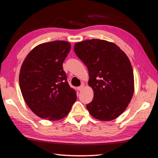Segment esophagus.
I'll use <instances>...</instances> for the list:
<instances>
[{"instance_id": "esophagus-1", "label": "esophagus", "mask_w": 158, "mask_h": 158, "mask_svg": "<svg viewBox=\"0 0 158 158\" xmlns=\"http://www.w3.org/2000/svg\"><path fill=\"white\" fill-rule=\"evenodd\" d=\"M84 87H85V84H82L81 86H79V87H78L77 88H78L79 90H83V89H84Z\"/></svg>"}]
</instances>
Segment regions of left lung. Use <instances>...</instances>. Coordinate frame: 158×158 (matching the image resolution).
I'll use <instances>...</instances> for the list:
<instances>
[{
    "instance_id": "1",
    "label": "left lung",
    "mask_w": 158,
    "mask_h": 158,
    "mask_svg": "<svg viewBox=\"0 0 158 158\" xmlns=\"http://www.w3.org/2000/svg\"><path fill=\"white\" fill-rule=\"evenodd\" d=\"M74 50L86 65L88 85L94 97L86 108L92 116L111 121L124 113L134 93V75L130 60L124 51L106 40L77 42Z\"/></svg>"
}]
</instances>
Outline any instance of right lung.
Masks as SVG:
<instances>
[{"label": "right lung", "instance_id": "1", "mask_svg": "<svg viewBox=\"0 0 158 158\" xmlns=\"http://www.w3.org/2000/svg\"><path fill=\"white\" fill-rule=\"evenodd\" d=\"M71 49L69 42L39 44L23 62L19 84L23 97L33 113L49 121L66 117L77 100V92L67 81L63 63Z\"/></svg>", "mask_w": 158, "mask_h": 158}]
</instances>
